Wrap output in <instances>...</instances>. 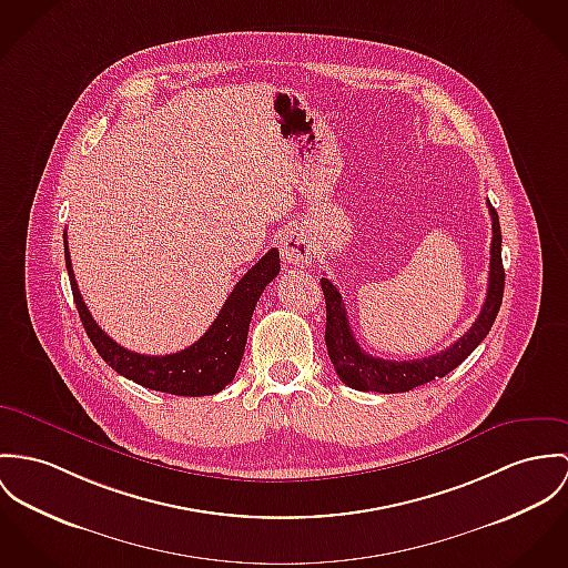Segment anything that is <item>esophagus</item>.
Wrapping results in <instances>:
<instances>
[{"instance_id":"1","label":"esophagus","mask_w":568,"mask_h":568,"mask_svg":"<svg viewBox=\"0 0 568 568\" xmlns=\"http://www.w3.org/2000/svg\"><path fill=\"white\" fill-rule=\"evenodd\" d=\"M280 247H282V258L288 264L295 266H304V264H312L314 262V254H316V243L310 236L304 227H293L286 230L280 239Z\"/></svg>"}]
</instances>
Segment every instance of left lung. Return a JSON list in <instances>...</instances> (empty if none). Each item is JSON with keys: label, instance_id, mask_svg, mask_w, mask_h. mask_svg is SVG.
<instances>
[{"label": "left lung", "instance_id": "obj_1", "mask_svg": "<svg viewBox=\"0 0 568 568\" xmlns=\"http://www.w3.org/2000/svg\"><path fill=\"white\" fill-rule=\"evenodd\" d=\"M488 212L493 219V241H490V271H488V293L481 312L465 336H460L449 349L418 358V361H384L366 354L354 338L349 327L345 302L332 280L321 277V288L325 295V345L329 361L334 364L338 377L356 390H373V393H406L416 386H423L432 379L445 377L458 364L468 358V354L486 338L490 332L497 312L501 308L506 271L501 262V227L499 214L488 202Z\"/></svg>", "mask_w": 568, "mask_h": 568}]
</instances>
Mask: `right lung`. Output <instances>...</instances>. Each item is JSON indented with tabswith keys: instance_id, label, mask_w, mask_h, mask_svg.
Masks as SVG:
<instances>
[{
	"instance_id": "right-lung-1",
	"label": "right lung",
	"mask_w": 568,
	"mask_h": 568,
	"mask_svg": "<svg viewBox=\"0 0 568 568\" xmlns=\"http://www.w3.org/2000/svg\"><path fill=\"white\" fill-rule=\"evenodd\" d=\"M64 262L71 280L75 308L80 312L82 325L103 362L112 366L119 375L145 388L169 393V395H180V397L216 395L234 379L239 364L245 354L250 321L258 304L260 295L266 288V284L275 280L280 273V252L271 250L239 280V284L225 300L219 316L214 318V323L207 327L206 334L200 341H195L191 347L178 354L145 356V354L128 352L125 347L116 345L91 316L73 275L71 256L67 247V234H64Z\"/></svg>"
}]
</instances>
